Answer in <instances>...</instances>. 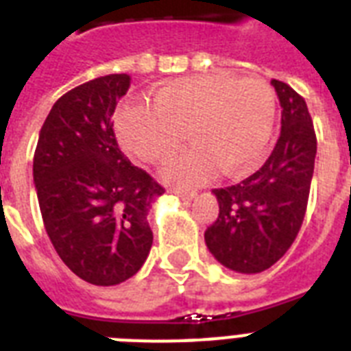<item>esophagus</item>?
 Segmentation results:
<instances>
[{
  "instance_id": "34e87169",
  "label": "esophagus",
  "mask_w": 351,
  "mask_h": 351,
  "mask_svg": "<svg viewBox=\"0 0 351 351\" xmlns=\"http://www.w3.org/2000/svg\"><path fill=\"white\" fill-rule=\"evenodd\" d=\"M171 195H175L176 198H180L184 202H189L195 198V193H187V191H180V189H171Z\"/></svg>"
}]
</instances>
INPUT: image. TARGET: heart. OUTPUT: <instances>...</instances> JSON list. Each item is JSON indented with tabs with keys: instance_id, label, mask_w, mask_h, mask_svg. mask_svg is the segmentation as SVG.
Here are the masks:
<instances>
[{
	"instance_id": "heart-1",
	"label": "heart",
	"mask_w": 351,
	"mask_h": 351,
	"mask_svg": "<svg viewBox=\"0 0 351 351\" xmlns=\"http://www.w3.org/2000/svg\"><path fill=\"white\" fill-rule=\"evenodd\" d=\"M275 114V93L262 78L198 74L156 87L151 106L120 109L114 131L121 147L145 164L171 158L189 131L197 145L173 160L164 176L195 187L219 171L231 178L253 173L266 156Z\"/></svg>"
}]
</instances>
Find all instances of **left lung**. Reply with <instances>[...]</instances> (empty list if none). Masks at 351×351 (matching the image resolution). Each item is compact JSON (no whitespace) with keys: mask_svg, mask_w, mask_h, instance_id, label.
<instances>
[{"mask_svg":"<svg viewBox=\"0 0 351 351\" xmlns=\"http://www.w3.org/2000/svg\"><path fill=\"white\" fill-rule=\"evenodd\" d=\"M282 107L280 136L261 169L240 184L213 189L219 217L204 239L211 255L237 273L271 267L304 220L317 138L308 106L288 84L271 80Z\"/></svg>","mask_w":351,"mask_h":351,"instance_id":"obj_1","label":"left lung"}]
</instances>
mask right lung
Here are the masks:
<instances>
[{
	"label": "right lung",
	"instance_id": "add662e5",
	"mask_svg": "<svg viewBox=\"0 0 351 351\" xmlns=\"http://www.w3.org/2000/svg\"><path fill=\"white\" fill-rule=\"evenodd\" d=\"M127 74L74 87L52 106L36 145L32 176L45 231L65 266L95 286L120 284L153 245L149 209L164 187L118 147L112 112Z\"/></svg>",
	"mask_w": 351,
	"mask_h": 351
}]
</instances>
